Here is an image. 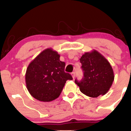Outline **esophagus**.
Returning <instances> with one entry per match:
<instances>
[{
  "mask_svg": "<svg viewBox=\"0 0 131 131\" xmlns=\"http://www.w3.org/2000/svg\"><path fill=\"white\" fill-rule=\"evenodd\" d=\"M71 76L73 78L75 77V72H73V73H71Z\"/></svg>",
  "mask_w": 131,
  "mask_h": 131,
  "instance_id": "obj_1",
  "label": "esophagus"
}]
</instances>
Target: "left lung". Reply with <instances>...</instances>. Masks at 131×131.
<instances>
[{
	"instance_id": "obj_1",
	"label": "left lung",
	"mask_w": 131,
	"mask_h": 131,
	"mask_svg": "<svg viewBox=\"0 0 131 131\" xmlns=\"http://www.w3.org/2000/svg\"><path fill=\"white\" fill-rule=\"evenodd\" d=\"M84 77L75 80L82 94L90 97L107 93L114 81V73L109 61L98 51L85 52L80 58Z\"/></svg>"
}]
</instances>
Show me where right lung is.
<instances>
[{"label": "right lung", "mask_w": 131, "mask_h": 131, "mask_svg": "<svg viewBox=\"0 0 131 131\" xmlns=\"http://www.w3.org/2000/svg\"><path fill=\"white\" fill-rule=\"evenodd\" d=\"M52 48L45 49L29 64L25 81L27 89L34 99L51 102L58 98L67 80L73 78L64 72L65 63Z\"/></svg>", "instance_id": "right-lung-1"}]
</instances>
